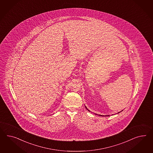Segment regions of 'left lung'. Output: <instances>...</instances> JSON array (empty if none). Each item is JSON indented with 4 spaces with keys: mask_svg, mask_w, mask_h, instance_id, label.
Wrapping results in <instances>:
<instances>
[{
    "mask_svg": "<svg viewBox=\"0 0 153 153\" xmlns=\"http://www.w3.org/2000/svg\"><path fill=\"white\" fill-rule=\"evenodd\" d=\"M87 110H88V109H87ZM88 111H89V110H88ZM120 112H118V114H119V113H120ZM99 116H103V115H99ZM109 116V115H107V116Z\"/></svg>",
    "mask_w": 153,
    "mask_h": 153,
    "instance_id": "8db88e82",
    "label": "left lung"
}]
</instances>
